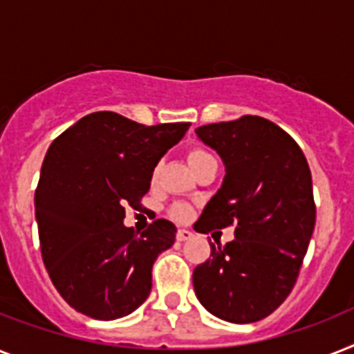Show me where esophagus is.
Here are the masks:
<instances>
[{
	"mask_svg": "<svg viewBox=\"0 0 354 354\" xmlns=\"http://www.w3.org/2000/svg\"><path fill=\"white\" fill-rule=\"evenodd\" d=\"M189 238H192V232L187 231V229H180V231L176 232L178 242H185V240H189Z\"/></svg>",
	"mask_w": 354,
	"mask_h": 354,
	"instance_id": "1",
	"label": "esophagus"
}]
</instances>
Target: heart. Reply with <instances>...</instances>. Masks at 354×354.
I'll use <instances>...</instances> for the list:
<instances>
[{
    "label": "heart",
    "mask_w": 354,
    "mask_h": 354,
    "mask_svg": "<svg viewBox=\"0 0 354 354\" xmlns=\"http://www.w3.org/2000/svg\"><path fill=\"white\" fill-rule=\"evenodd\" d=\"M209 156H211V152H207L205 149L194 147L189 151V154H187V160H189V165L194 169L198 163L203 162V160H207ZM154 174H156V172H154ZM171 214H172V218H176V220H187V218L191 216V207L187 205V203H174L171 209Z\"/></svg>",
    "instance_id": "heart-1"
}]
</instances>
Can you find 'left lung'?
Listing matches in <instances>:
<instances>
[{
	"label": "left lung",
	"instance_id": "1",
	"mask_svg": "<svg viewBox=\"0 0 354 354\" xmlns=\"http://www.w3.org/2000/svg\"><path fill=\"white\" fill-rule=\"evenodd\" d=\"M196 134L222 156L225 178L194 229L234 225V240L211 243V258L192 272L194 292L214 317L258 322L283 304L300 274L317 222L311 171L298 143L266 118L211 123Z\"/></svg>",
	"mask_w": 354,
	"mask_h": 354
}]
</instances>
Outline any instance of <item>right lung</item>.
<instances>
[{
	"mask_svg": "<svg viewBox=\"0 0 354 354\" xmlns=\"http://www.w3.org/2000/svg\"><path fill=\"white\" fill-rule=\"evenodd\" d=\"M189 125L100 111L50 143L34 196L37 234L48 277L77 313L116 320L147 300L152 263L176 227L160 218L140 234L123 225L125 207H142L152 171Z\"/></svg>",
	"mask_w": 354,
	"mask_h": 354,
	"instance_id": "right-lung-1",
	"label": "right lung"
}]
</instances>
